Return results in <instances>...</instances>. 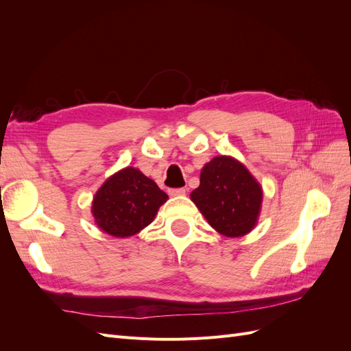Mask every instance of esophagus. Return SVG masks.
Masks as SVG:
<instances>
[{"mask_svg":"<svg viewBox=\"0 0 351 351\" xmlns=\"http://www.w3.org/2000/svg\"><path fill=\"white\" fill-rule=\"evenodd\" d=\"M168 193L171 196H183L186 195V189L184 187H180V189H169Z\"/></svg>","mask_w":351,"mask_h":351,"instance_id":"34e87169","label":"esophagus"}]
</instances>
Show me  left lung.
Instances as JSON below:
<instances>
[{"mask_svg": "<svg viewBox=\"0 0 351 351\" xmlns=\"http://www.w3.org/2000/svg\"><path fill=\"white\" fill-rule=\"evenodd\" d=\"M190 199L219 234L241 237L256 226L262 187L237 159L221 155L202 168Z\"/></svg>", "mask_w": 351, "mask_h": 351, "instance_id": "8db88e82", "label": "left lung"}]
</instances>
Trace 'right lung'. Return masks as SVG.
Returning a JSON list of instances; mask_svg holds the SVG:
<instances>
[{
	"label": "right lung",
	"mask_w": 351,
	"mask_h": 351,
	"mask_svg": "<svg viewBox=\"0 0 351 351\" xmlns=\"http://www.w3.org/2000/svg\"><path fill=\"white\" fill-rule=\"evenodd\" d=\"M167 199L154 180L127 167L101 186L92 202V215L110 236L130 237L151 224Z\"/></svg>",
	"instance_id": "obj_1"
}]
</instances>
